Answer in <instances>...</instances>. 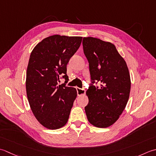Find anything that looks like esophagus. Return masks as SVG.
Masks as SVG:
<instances>
[{
	"label": "esophagus",
	"instance_id": "1",
	"mask_svg": "<svg viewBox=\"0 0 156 156\" xmlns=\"http://www.w3.org/2000/svg\"><path fill=\"white\" fill-rule=\"evenodd\" d=\"M77 95L78 96H84L85 95V89H81V88H79V87H77Z\"/></svg>",
	"mask_w": 156,
	"mask_h": 156
}]
</instances>
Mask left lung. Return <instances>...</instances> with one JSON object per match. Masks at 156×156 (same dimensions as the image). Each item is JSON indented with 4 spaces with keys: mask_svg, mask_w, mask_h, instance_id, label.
I'll list each match as a JSON object with an SVG mask.
<instances>
[{
    "mask_svg": "<svg viewBox=\"0 0 156 156\" xmlns=\"http://www.w3.org/2000/svg\"><path fill=\"white\" fill-rule=\"evenodd\" d=\"M83 48L89 62L91 83L85 107L88 121L98 128L115 122L125 110L131 91L126 63L113 44L92 37H83ZM98 82L101 87L93 84Z\"/></svg>",
    "mask_w": 156,
    "mask_h": 156,
    "instance_id": "obj_1",
    "label": "left lung"
}]
</instances>
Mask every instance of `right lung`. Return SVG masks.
<instances>
[{"instance_id": "1", "label": "right lung", "mask_w": 156, "mask_h": 156, "mask_svg": "<svg viewBox=\"0 0 156 156\" xmlns=\"http://www.w3.org/2000/svg\"><path fill=\"white\" fill-rule=\"evenodd\" d=\"M81 41L82 37L54 35L31 53L25 83L27 100L38 122L48 129L61 128L68 121L77 90L58 82L60 76L68 80L66 65Z\"/></svg>"}]
</instances>
